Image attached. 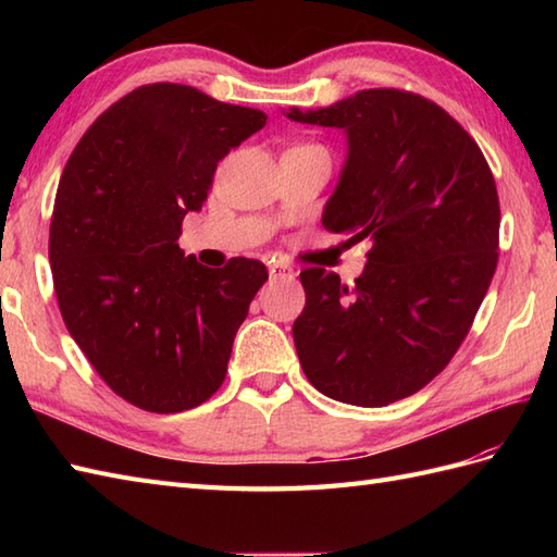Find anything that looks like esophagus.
Returning <instances> with one entry per match:
<instances>
[{"instance_id":"obj_1","label":"esophagus","mask_w":557,"mask_h":557,"mask_svg":"<svg viewBox=\"0 0 557 557\" xmlns=\"http://www.w3.org/2000/svg\"><path fill=\"white\" fill-rule=\"evenodd\" d=\"M268 272L272 280H292L294 277V270L285 263H268Z\"/></svg>"}]
</instances>
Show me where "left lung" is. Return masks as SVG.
<instances>
[{
	"label": "left lung",
	"instance_id": "left-lung-1",
	"mask_svg": "<svg viewBox=\"0 0 557 557\" xmlns=\"http://www.w3.org/2000/svg\"><path fill=\"white\" fill-rule=\"evenodd\" d=\"M285 114L345 132L347 160L321 222L373 244L354 287L323 268L301 272L294 347L330 399L385 407L429 385L474 323L498 265L495 180L476 140L407 90L369 88Z\"/></svg>",
	"mask_w": 557,
	"mask_h": 557
}]
</instances>
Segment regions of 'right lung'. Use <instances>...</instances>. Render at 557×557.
Listing matches in <instances>:
<instances>
[{
	"instance_id": "add662e5",
	"label": "right lung",
	"mask_w": 557,
	"mask_h": 557,
	"mask_svg": "<svg viewBox=\"0 0 557 557\" xmlns=\"http://www.w3.org/2000/svg\"><path fill=\"white\" fill-rule=\"evenodd\" d=\"M265 120L180 83L140 86L92 122L59 180V311L102 381L140 409H194L224 381L268 270L251 258L206 268L176 242L218 162Z\"/></svg>"
}]
</instances>
